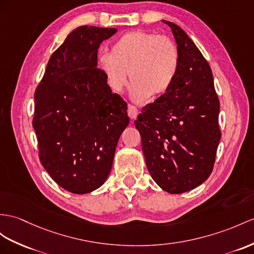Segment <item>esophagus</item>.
Here are the masks:
<instances>
[{
  "instance_id": "obj_1",
  "label": "esophagus",
  "mask_w": 254,
  "mask_h": 254,
  "mask_svg": "<svg viewBox=\"0 0 254 254\" xmlns=\"http://www.w3.org/2000/svg\"><path fill=\"white\" fill-rule=\"evenodd\" d=\"M127 113H128V116L130 117L131 120H134L135 117L138 116V113L139 111L138 109L135 108L134 106H132V104H128V109H127Z\"/></svg>"
}]
</instances>
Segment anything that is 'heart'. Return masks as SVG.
Here are the masks:
<instances>
[{
	"instance_id": "b5f03b06",
	"label": "heart",
	"mask_w": 254,
	"mask_h": 254,
	"mask_svg": "<svg viewBox=\"0 0 254 254\" xmlns=\"http://www.w3.org/2000/svg\"><path fill=\"white\" fill-rule=\"evenodd\" d=\"M99 66L113 91L121 92L132 82L131 97L143 101L168 91L180 67V52L174 40L147 31L123 34L111 47V54L99 56Z\"/></svg>"
}]
</instances>
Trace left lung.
Returning <instances> with one entry per match:
<instances>
[{
    "instance_id": "obj_1",
    "label": "left lung",
    "mask_w": 254,
    "mask_h": 254,
    "mask_svg": "<svg viewBox=\"0 0 254 254\" xmlns=\"http://www.w3.org/2000/svg\"><path fill=\"white\" fill-rule=\"evenodd\" d=\"M164 22L180 52L179 73L171 88L142 109L134 124L153 180L168 193L181 194L211 175L221 139L220 101L199 49L180 27Z\"/></svg>"
}]
</instances>
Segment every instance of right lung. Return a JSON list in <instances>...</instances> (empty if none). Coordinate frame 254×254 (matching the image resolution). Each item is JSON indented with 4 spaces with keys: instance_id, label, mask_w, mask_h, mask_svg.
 <instances>
[{
    "instance_id": "1",
    "label": "right lung",
    "mask_w": 254,
    "mask_h": 254,
    "mask_svg": "<svg viewBox=\"0 0 254 254\" xmlns=\"http://www.w3.org/2000/svg\"><path fill=\"white\" fill-rule=\"evenodd\" d=\"M114 28L73 30L49 58L34 92L32 125L39 158L53 180L74 194L100 188L128 124L127 103L112 94L98 48Z\"/></svg>"
}]
</instances>
